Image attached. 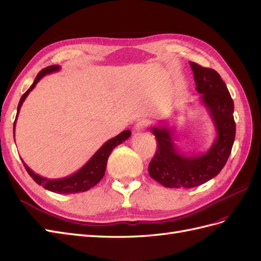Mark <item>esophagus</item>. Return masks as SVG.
Segmentation results:
<instances>
[{
	"label": "esophagus",
	"instance_id": "34e87169",
	"mask_svg": "<svg viewBox=\"0 0 261 261\" xmlns=\"http://www.w3.org/2000/svg\"><path fill=\"white\" fill-rule=\"evenodd\" d=\"M148 125H149V122L147 120H140L135 125V132L136 133L145 132L147 129V127H148Z\"/></svg>",
	"mask_w": 261,
	"mask_h": 261
}]
</instances>
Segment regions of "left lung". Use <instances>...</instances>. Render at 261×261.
<instances>
[{
  "label": "left lung",
  "instance_id": "left-lung-1",
  "mask_svg": "<svg viewBox=\"0 0 261 261\" xmlns=\"http://www.w3.org/2000/svg\"><path fill=\"white\" fill-rule=\"evenodd\" d=\"M200 96L217 132L211 147L204 152L185 154L174 144V128L167 124L153 126L156 152L149 163V175L169 188H192L217 176L223 169L235 139L234 103L226 85L215 69L189 62Z\"/></svg>",
  "mask_w": 261,
  "mask_h": 261
}]
</instances>
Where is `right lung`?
Masks as SVG:
<instances>
[{"label": "right lung", "instance_id": "1", "mask_svg": "<svg viewBox=\"0 0 261 261\" xmlns=\"http://www.w3.org/2000/svg\"><path fill=\"white\" fill-rule=\"evenodd\" d=\"M60 68L61 67L59 65H51L40 70L39 74L37 75V77L35 78V82L30 86V88L22 94L17 107V115H16V118H15V123H14V134H15V124H16V120H17L18 113L20 111V108L23 103V101H25V99L28 97L30 91L35 88L36 85L39 83V81H40L41 78H43L48 74L58 72V70H60ZM130 134H132L130 130H124L121 134H118L117 136L108 140L107 143H105L100 147L98 151L90 158L88 162H87L82 169L75 172L74 174L63 177V178L53 179V178L42 177L40 175L36 174V173L31 170L25 162L22 160L21 161L23 163V167H25L26 171L28 172V174L33 177V179L36 181V183L41 185L43 188L48 189V191L57 193V194L83 193V192L88 191V189H90L94 185H97L102 179V177L105 176L107 162H108L110 153L112 152V150L116 146L122 144L123 141L129 138Z\"/></svg>", "mask_w": 261, "mask_h": 261}]
</instances>
